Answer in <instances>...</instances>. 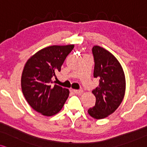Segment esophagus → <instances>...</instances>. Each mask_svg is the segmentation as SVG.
<instances>
[{"label":"esophagus","mask_w":147,"mask_h":147,"mask_svg":"<svg viewBox=\"0 0 147 147\" xmlns=\"http://www.w3.org/2000/svg\"><path fill=\"white\" fill-rule=\"evenodd\" d=\"M72 92L76 94H81L84 92V91L82 90H72Z\"/></svg>","instance_id":"34e87169"}]
</instances>
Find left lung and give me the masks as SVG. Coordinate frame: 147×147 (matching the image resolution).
I'll return each mask as SVG.
<instances>
[{
    "instance_id": "obj_1",
    "label": "left lung",
    "mask_w": 147,
    "mask_h": 147,
    "mask_svg": "<svg viewBox=\"0 0 147 147\" xmlns=\"http://www.w3.org/2000/svg\"><path fill=\"white\" fill-rule=\"evenodd\" d=\"M92 51L94 77L99 79V86L92 91L96 103L88 112L94 118L102 119L114 113L123 101L125 77L121 65L111 53L98 46L93 47Z\"/></svg>"
}]
</instances>
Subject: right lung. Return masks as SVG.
I'll return each mask as SVG.
<instances>
[{
	"mask_svg": "<svg viewBox=\"0 0 147 147\" xmlns=\"http://www.w3.org/2000/svg\"><path fill=\"white\" fill-rule=\"evenodd\" d=\"M73 45L51 46L37 52L26 61L21 87L26 101L34 110L51 116L61 110L69 96L68 89L53 84L52 78L61 67Z\"/></svg>",
	"mask_w": 147,
	"mask_h": 147,
	"instance_id": "obj_1",
	"label": "right lung"
}]
</instances>
